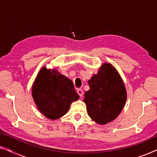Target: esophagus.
I'll return each instance as SVG.
<instances>
[{"instance_id": "obj_1", "label": "esophagus", "mask_w": 157, "mask_h": 157, "mask_svg": "<svg viewBox=\"0 0 157 157\" xmlns=\"http://www.w3.org/2000/svg\"><path fill=\"white\" fill-rule=\"evenodd\" d=\"M77 92H78V94L80 97H82L83 96V91L82 90H81V89H78V90H77Z\"/></svg>"}]
</instances>
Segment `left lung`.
I'll return each instance as SVG.
<instances>
[{"instance_id":"8db88e82","label":"left lung","mask_w":157,"mask_h":157,"mask_svg":"<svg viewBox=\"0 0 157 157\" xmlns=\"http://www.w3.org/2000/svg\"><path fill=\"white\" fill-rule=\"evenodd\" d=\"M90 90L84 102L89 116L100 125L116 119L125 106L127 92L120 75L113 65L105 63L88 81Z\"/></svg>"}]
</instances>
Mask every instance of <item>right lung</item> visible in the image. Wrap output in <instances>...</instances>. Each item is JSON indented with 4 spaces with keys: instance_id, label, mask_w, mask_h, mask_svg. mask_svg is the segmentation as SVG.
<instances>
[{
    "instance_id": "right-lung-1",
    "label": "right lung",
    "mask_w": 157,
    "mask_h": 157,
    "mask_svg": "<svg viewBox=\"0 0 157 157\" xmlns=\"http://www.w3.org/2000/svg\"><path fill=\"white\" fill-rule=\"evenodd\" d=\"M32 94L39 111L51 120L61 118L68 111L71 103L79 99L71 79L57 70L45 67L35 79Z\"/></svg>"
}]
</instances>
